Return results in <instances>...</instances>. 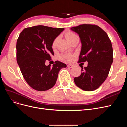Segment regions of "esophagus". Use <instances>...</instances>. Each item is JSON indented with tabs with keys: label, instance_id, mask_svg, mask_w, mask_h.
<instances>
[{
	"label": "esophagus",
	"instance_id": "1",
	"mask_svg": "<svg viewBox=\"0 0 127 127\" xmlns=\"http://www.w3.org/2000/svg\"><path fill=\"white\" fill-rule=\"evenodd\" d=\"M67 67L69 68H74V65L71 64H68L67 65Z\"/></svg>",
	"mask_w": 127,
	"mask_h": 127
}]
</instances>
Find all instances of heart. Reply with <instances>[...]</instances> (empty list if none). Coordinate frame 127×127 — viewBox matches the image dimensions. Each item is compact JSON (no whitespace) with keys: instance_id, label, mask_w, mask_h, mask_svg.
I'll return each instance as SVG.
<instances>
[{"instance_id":"obj_1","label":"heart","mask_w":127,"mask_h":127,"mask_svg":"<svg viewBox=\"0 0 127 127\" xmlns=\"http://www.w3.org/2000/svg\"><path fill=\"white\" fill-rule=\"evenodd\" d=\"M66 36L67 37V40H68V41L70 42L77 36L76 34L74 33L71 32H67L66 33ZM58 38H59L58 37H57L53 41L52 43V47L53 48H54L56 47V43H57L58 40ZM59 58H60V59L62 60L70 61L72 59L73 56H72V55H70V54H63V55L60 56Z\"/></svg>"}]
</instances>
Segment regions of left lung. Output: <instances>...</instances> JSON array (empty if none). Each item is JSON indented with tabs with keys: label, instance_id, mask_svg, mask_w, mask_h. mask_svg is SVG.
Listing matches in <instances>:
<instances>
[{
	"label": "left lung",
	"instance_id": "left-lung-1",
	"mask_svg": "<svg viewBox=\"0 0 127 127\" xmlns=\"http://www.w3.org/2000/svg\"><path fill=\"white\" fill-rule=\"evenodd\" d=\"M82 43L78 63L87 61V66L82 67L81 75L74 78L76 85L84 91L96 90L108 76L112 64L113 49L106 33L94 24H84L72 27Z\"/></svg>",
	"mask_w": 127,
	"mask_h": 127
}]
</instances>
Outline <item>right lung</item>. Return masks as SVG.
Segmentation results:
<instances>
[{"label": "right lung", "mask_w": 127, "mask_h": 127, "mask_svg": "<svg viewBox=\"0 0 127 127\" xmlns=\"http://www.w3.org/2000/svg\"><path fill=\"white\" fill-rule=\"evenodd\" d=\"M64 28L37 25L25 28L16 43V60L22 74L29 86L39 91L55 85L60 70L67 65L59 61L46 66L47 60L54 55L52 43Z\"/></svg>", "instance_id": "add662e5"}]
</instances>
